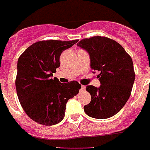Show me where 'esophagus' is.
Instances as JSON below:
<instances>
[{
  "mask_svg": "<svg viewBox=\"0 0 150 150\" xmlns=\"http://www.w3.org/2000/svg\"><path fill=\"white\" fill-rule=\"evenodd\" d=\"M85 90H86V86H81L80 91L81 92H83V91H85Z\"/></svg>",
  "mask_w": 150,
  "mask_h": 150,
  "instance_id": "obj_1",
  "label": "esophagus"
}]
</instances>
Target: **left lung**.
I'll list each match as a JSON object with an SVG mask.
<instances>
[{
	"instance_id": "1",
	"label": "left lung",
	"mask_w": 150,
	"mask_h": 150,
	"mask_svg": "<svg viewBox=\"0 0 150 150\" xmlns=\"http://www.w3.org/2000/svg\"><path fill=\"white\" fill-rule=\"evenodd\" d=\"M77 46L88 53L91 69L100 72V87L86 86L91 100L84 106L85 112L97 119L111 117L122 109L131 94L135 78L131 56L120 44L107 37L84 38Z\"/></svg>"
}]
</instances>
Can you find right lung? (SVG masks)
Instances as JSON below:
<instances>
[{"instance_id": "right-lung-1", "label": "right lung", "mask_w": 150, "mask_h": 150, "mask_svg": "<svg viewBox=\"0 0 150 150\" xmlns=\"http://www.w3.org/2000/svg\"><path fill=\"white\" fill-rule=\"evenodd\" d=\"M77 42H37L18 58L16 79L18 97L27 116L39 124L52 126L61 122L66 103L81 88L76 81L63 84L57 78H52L60 66L61 53Z\"/></svg>"}]
</instances>
